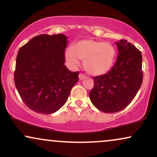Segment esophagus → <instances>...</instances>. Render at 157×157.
Listing matches in <instances>:
<instances>
[{
	"instance_id": "obj_1",
	"label": "esophagus",
	"mask_w": 157,
	"mask_h": 157,
	"mask_svg": "<svg viewBox=\"0 0 157 157\" xmlns=\"http://www.w3.org/2000/svg\"><path fill=\"white\" fill-rule=\"evenodd\" d=\"M86 76H85L84 75H82V74H80V75H79V79H80V80H83V79H85L86 78Z\"/></svg>"
}]
</instances>
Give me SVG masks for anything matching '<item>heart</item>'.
<instances>
[{"label":"heart","mask_w":157,"mask_h":157,"mask_svg":"<svg viewBox=\"0 0 157 157\" xmlns=\"http://www.w3.org/2000/svg\"><path fill=\"white\" fill-rule=\"evenodd\" d=\"M65 59L72 67L83 60L84 69L93 76H101L113 67L117 57V49L112 44L91 38L77 41L73 48L65 50Z\"/></svg>","instance_id":"heart-1"}]
</instances>
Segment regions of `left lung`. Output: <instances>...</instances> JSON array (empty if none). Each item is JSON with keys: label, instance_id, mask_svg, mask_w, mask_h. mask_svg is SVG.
Segmentation results:
<instances>
[{"label": "left lung", "instance_id": "obj_1", "mask_svg": "<svg viewBox=\"0 0 157 157\" xmlns=\"http://www.w3.org/2000/svg\"><path fill=\"white\" fill-rule=\"evenodd\" d=\"M116 45V63L107 74L93 77L94 86L89 93L93 105L105 113L117 112L127 107L142 82L141 52L126 40H120Z\"/></svg>", "mask_w": 157, "mask_h": 157}]
</instances>
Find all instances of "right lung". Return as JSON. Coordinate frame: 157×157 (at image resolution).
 Wrapping results in <instances>:
<instances>
[{
	"instance_id": "add662e5",
	"label": "right lung",
	"mask_w": 157,
	"mask_h": 157,
	"mask_svg": "<svg viewBox=\"0 0 157 157\" xmlns=\"http://www.w3.org/2000/svg\"><path fill=\"white\" fill-rule=\"evenodd\" d=\"M67 38L63 34L40 35L19 49L15 84L24 103L35 112L58 111L79 80L78 71H71L64 65Z\"/></svg>"
}]
</instances>
